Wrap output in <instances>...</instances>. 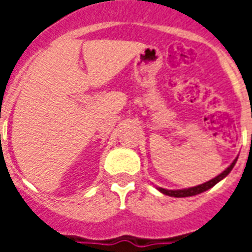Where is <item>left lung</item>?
<instances>
[{"instance_id":"left-lung-1","label":"left lung","mask_w":252,"mask_h":252,"mask_svg":"<svg viewBox=\"0 0 252 252\" xmlns=\"http://www.w3.org/2000/svg\"><path fill=\"white\" fill-rule=\"evenodd\" d=\"M236 160L238 158L233 160L232 163L228 166L227 169L224 170L222 173L215 177V178H212L211 181H208L205 184H201V185L193 186V188H188V189H178V190H169V189H163V188H158V190L160 193H163L166 195H170V197H191V195H197L202 193V191H206L208 189H211L213 186L216 185L217 182H220L221 180H224L225 177H227L229 173H231V170L233 169V166L236 163Z\"/></svg>"}]
</instances>
